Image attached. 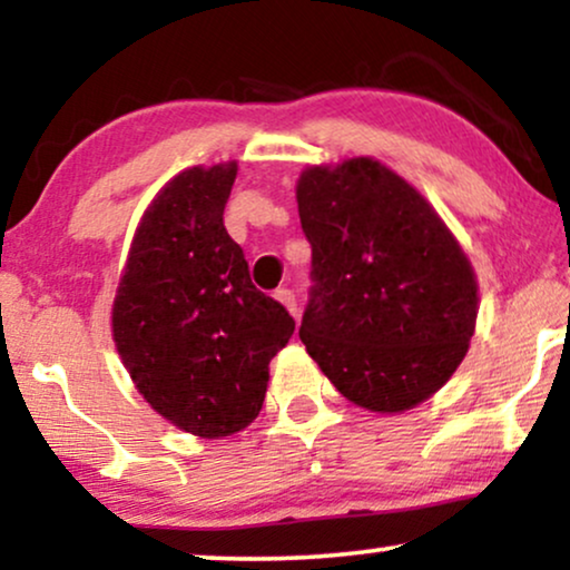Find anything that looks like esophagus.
<instances>
[{"instance_id": "1", "label": "esophagus", "mask_w": 570, "mask_h": 570, "mask_svg": "<svg viewBox=\"0 0 570 570\" xmlns=\"http://www.w3.org/2000/svg\"><path fill=\"white\" fill-rule=\"evenodd\" d=\"M281 305H284L286 309H289L292 315H297V299H294V294L289 289H276V294H273Z\"/></svg>"}]
</instances>
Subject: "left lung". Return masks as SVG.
<instances>
[{
  "mask_svg": "<svg viewBox=\"0 0 570 570\" xmlns=\"http://www.w3.org/2000/svg\"><path fill=\"white\" fill-rule=\"evenodd\" d=\"M313 247L299 338L342 397L405 413L436 394L476 331L473 265L434 205L373 157L309 165L297 181Z\"/></svg>",
  "mask_w": 570,
  "mask_h": 570,
  "instance_id": "obj_1",
  "label": "left lung"
}]
</instances>
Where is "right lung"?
<instances>
[{
	"instance_id": "1",
	"label": "right lung",
	"mask_w": 570,
	"mask_h": 570,
	"mask_svg": "<svg viewBox=\"0 0 570 570\" xmlns=\"http://www.w3.org/2000/svg\"><path fill=\"white\" fill-rule=\"evenodd\" d=\"M236 163L194 165L157 191L136 226L112 302V338L149 407L199 439L247 429L268 365L294 334L284 305L255 289L223 226Z\"/></svg>"
}]
</instances>
